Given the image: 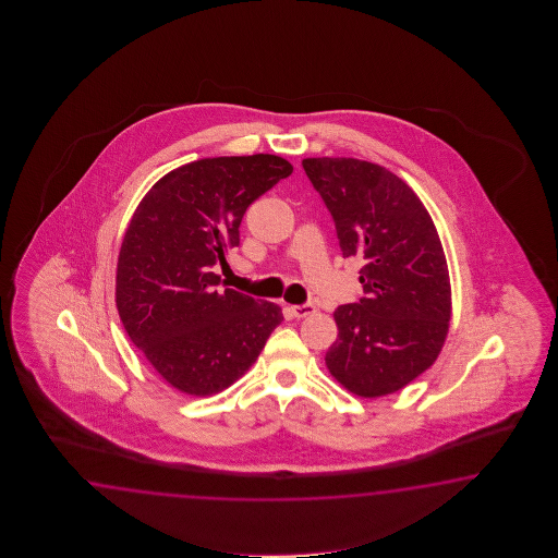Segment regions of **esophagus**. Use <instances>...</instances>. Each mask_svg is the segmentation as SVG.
I'll use <instances>...</instances> for the list:
<instances>
[{"label":"esophagus","mask_w":558,"mask_h":558,"mask_svg":"<svg viewBox=\"0 0 558 558\" xmlns=\"http://www.w3.org/2000/svg\"><path fill=\"white\" fill-rule=\"evenodd\" d=\"M291 311V315L295 317V319H303V317H308V315H313L317 307L313 305V303H303V305H293V307H289Z\"/></svg>","instance_id":"34e87169"}]
</instances>
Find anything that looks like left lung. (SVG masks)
Segmentation results:
<instances>
[{
	"mask_svg": "<svg viewBox=\"0 0 558 558\" xmlns=\"http://www.w3.org/2000/svg\"><path fill=\"white\" fill-rule=\"evenodd\" d=\"M303 169L327 205L343 257L363 259L365 296L332 313L325 363L344 389L373 399L403 389L439 356L451 281L425 205L389 169L353 157H308Z\"/></svg>",
	"mask_w": 558,
	"mask_h": 558,
	"instance_id": "1",
	"label": "left lung"
}]
</instances>
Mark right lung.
Listing matches in <instances>:
<instances>
[{
	"label": "right lung",
	"instance_id": "add662e5",
	"mask_svg": "<svg viewBox=\"0 0 558 558\" xmlns=\"http://www.w3.org/2000/svg\"><path fill=\"white\" fill-rule=\"evenodd\" d=\"M291 173L277 155L199 159L159 179L131 217L118 259L119 317L179 391L207 397L233 385L283 320L275 303L221 291L214 269L238 247L251 203Z\"/></svg>",
	"mask_w": 558,
	"mask_h": 558
}]
</instances>
